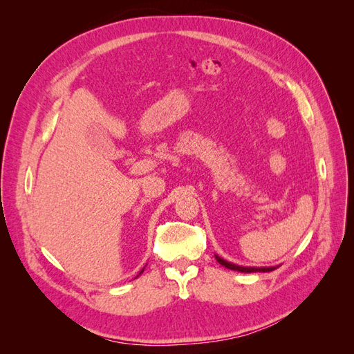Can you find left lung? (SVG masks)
<instances>
[{
  "label": "left lung",
  "mask_w": 354,
  "mask_h": 354,
  "mask_svg": "<svg viewBox=\"0 0 354 354\" xmlns=\"http://www.w3.org/2000/svg\"><path fill=\"white\" fill-rule=\"evenodd\" d=\"M217 261L226 267V269H230V270H236V272H241V273H254V272H272L274 270V267H242V266H236V264H232L226 260L220 259L218 255H216Z\"/></svg>",
  "instance_id": "1"
}]
</instances>
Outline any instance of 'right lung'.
I'll use <instances>...</instances> for the list:
<instances>
[{"label":"right lung","instance_id":"right-lung-1","mask_svg":"<svg viewBox=\"0 0 354 354\" xmlns=\"http://www.w3.org/2000/svg\"><path fill=\"white\" fill-rule=\"evenodd\" d=\"M142 272H143V270H142Z\"/></svg>","mask_w":354,"mask_h":354}]
</instances>
